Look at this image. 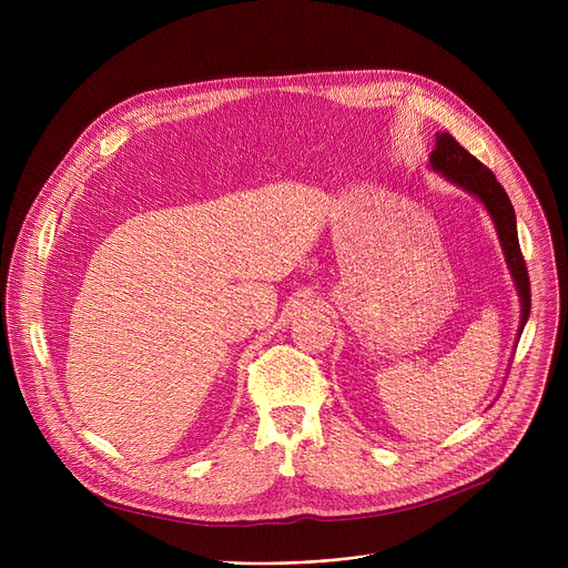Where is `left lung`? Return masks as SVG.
<instances>
[{
	"mask_svg": "<svg viewBox=\"0 0 568 568\" xmlns=\"http://www.w3.org/2000/svg\"><path fill=\"white\" fill-rule=\"evenodd\" d=\"M430 168L449 179L452 184L465 189L474 197H479L488 209L499 236L506 264H509V272L514 276L516 290L520 296V334H523L529 317V308H531V294H529V274H527V266L518 244L516 212L509 195H506L495 174L479 159H474L467 149L458 144V140L449 133H437L435 149L430 154Z\"/></svg>",
	"mask_w": 568,
	"mask_h": 568,
	"instance_id": "8db88e82",
	"label": "left lung"
}]
</instances>
